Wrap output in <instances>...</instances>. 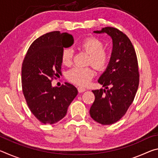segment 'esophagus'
Here are the masks:
<instances>
[{
	"instance_id": "1",
	"label": "esophagus",
	"mask_w": 158,
	"mask_h": 158,
	"mask_svg": "<svg viewBox=\"0 0 158 158\" xmlns=\"http://www.w3.org/2000/svg\"><path fill=\"white\" fill-rule=\"evenodd\" d=\"M77 90H78L79 93H80L85 91V89H84V88H83V87H78L77 88Z\"/></svg>"
}]
</instances>
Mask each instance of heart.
Listing matches in <instances>:
<instances>
[{
  "instance_id": "1",
  "label": "heart",
  "mask_w": 158,
  "mask_h": 158,
  "mask_svg": "<svg viewBox=\"0 0 158 158\" xmlns=\"http://www.w3.org/2000/svg\"><path fill=\"white\" fill-rule=\"evenodd\" d=\"M79 47L81 50L90 55L89 63L92 64L98 70H104L110 61V54L108 51L103 49L104 44L100 40L94 37H87L84 40ZM73 50L65 48L61 53V61L65 65L72 63ZM95 75V72L91 67L79 68L75 67L67 73V79L72 83L79 85H86Z\"/></svg>"
}]
</instances>
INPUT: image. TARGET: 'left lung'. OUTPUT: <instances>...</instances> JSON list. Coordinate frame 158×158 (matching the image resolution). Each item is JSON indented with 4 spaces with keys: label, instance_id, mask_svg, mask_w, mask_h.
<instances>
[{
    "label": "left lung",
    "instance_id": "1",
    "mask_svg": "<svg viewBox=\"0 0 158 158\" xmlns=\"http://www.w3.org/2000/svg\"><path fill=\"white\" fill-rule=\"evenodd\" d=\"M95 33H106L113 42L110 61L98 79L105 89L92 90L95 101L90 115L102 125H111L119 121L132 103L137 91L139 74L138 61L132 42L118 29L105 27Z\"/></svg>",
    "mask_w": 158,
    "mask_h": 158
}]
</instances>
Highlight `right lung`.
<instances>
[{
    "mask_svg": "<svg viewBox=\"0 0 158 158\" xmlns=\"http://www.w3.org/2000/svg\"><path fill=\"white\" fill-rule=\"evenodd\" d=\"M74 43L72 35L53 31L36 39L29 47L21 68L23 95L31 111L44 124L63 118L78 93L75 86L65 83L53 87L52 81L61 73V53Z\"/></svg>",
    "mask_w": 158,
    "mask_h": 158,
    "instance_id": "obj_1",
    "label": "right lung"
}]
</instances>
